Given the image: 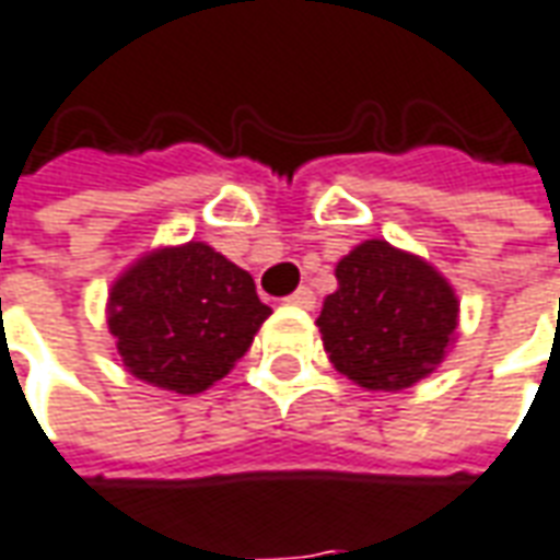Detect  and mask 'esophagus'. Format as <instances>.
Listing matches in <instances>:
<instances>
[{"label":"esophagus","instance_id":"obj_1","mask_svg":"<svg viewBox=\"0 0 560 560\" xmlns=\"http://www.w3.org/2000/svg\"><path fill=\"white\" fill-rule=\"evenodd\" d=\"M287 302L295 304V307H304V311H311V307L317 304V295H314V292H311L307 287H299L295 292H292V295H289Z\"/></svg>","mask_w":560,"mask_h":560}]
</instances>
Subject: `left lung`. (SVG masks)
I'll return each instance as SVG.
<instances>
[{
	"label": "left lung",
	"mask_w": 560,
	"mask_h": 560,
	"mask_svg": "<svg viewBox=\"0 0 560 560\" xmlns=\"http://www.w3.org/2000/svg\"><path fill=\"white\" fill-rule=\"evenodd\" d=\"M319 335L335 369L365 390H405L445 360L457 295L418 256L387 241L360 243L335 268Z\"/></svg>",
	"instance_id": "left-lung-1"
}]
</instances>
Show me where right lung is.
I'll list each match as a JSON object with an SVG mask.
<instances>
[{"mask_svg":"<svg viewBox=\"0 0 560 560\" xmlns=\"http://www.w3.org/2000/svg\"><path fill=\"white\" fill-rule=\"evenodd\" d=\"M268 314L253 277L195 241L140 258L109 292V329L130 375L176 393L229 375Z\"/></svg>","mask_w":560,"mask_h":560,"instance_id":"right-lung-1","label":"right lung"}]
</instances>
